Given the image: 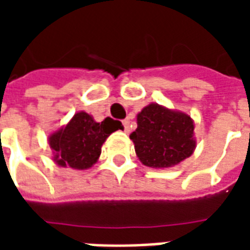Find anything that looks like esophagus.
<instances>
[{
	"instance_id": "34e87169",
	"label": "esophagus",
	"mask_w": 250,
	"mask_h": 250,
	"mask_svg": "<svg viewBox=\"0 0 250 250\" xmlns=\"http://www.w3.org/2000/svg\"><path fill=\"white\" fill-rule=\"evenodd\" d=\"M122 123H123V127H125V132H130V120L125 119Z\"/></svg>"
}]
</instances>
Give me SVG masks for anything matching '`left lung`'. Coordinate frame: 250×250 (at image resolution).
I'll return each instance as SVG.
<instances>
[{"label":"left lung","instance_id":"1","mask_svg":"<svg viewBox=\"0 0 250 250\" xmlns=\"http://www.w3.org/2000/svg\"><path fill=\"white\" fill-rule=\"evenodd\" d=\"M194 125L182 112L150 104L138 115V127L130 139L138 158L148 167H171L194 151Z\"/></svg>","mask_w":250,"mask_h":250}]
</instances>
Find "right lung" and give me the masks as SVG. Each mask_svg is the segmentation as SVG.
<instances>
[{"label":"right lung","instance_id":"1","mask_svg":"<svg viewBox=\"0 0 250 250\" xmlns=\"http://www.w3.org/2000/svg\"><path fill=\"white\" fill-rule=\"evenodd\" d=\"M119 120L105 118L98 123L87 112H77L68 125L49 138L55 161L60 166L85 170L98 161L102 146L114 131L122 130Z\"/></svg>","mask_w":250,"mask_h":250}]
</instances>
